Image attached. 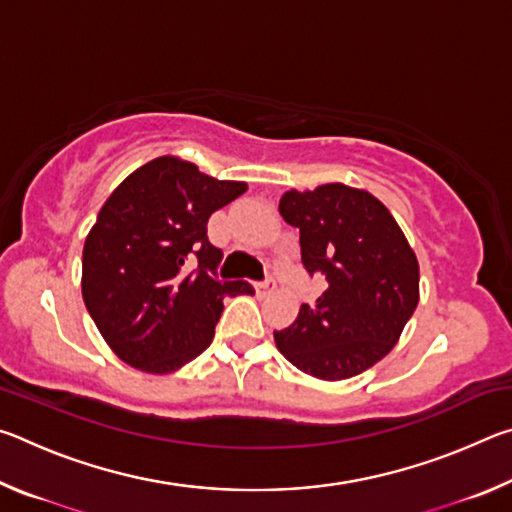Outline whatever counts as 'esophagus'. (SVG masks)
Returning a JSON list of instances; mask_svg holds the SVG:
<instances>
[{
	"mask_svg": "<svg viewBox=\"0 0 512 512\" xmlns=\"http://www.w3.org/2000/svg\"><path fill=\"white\" fill-rule=\"evenodd\" d=\"M275 287H277L275 277H266L264 282H259V284H257V291H259V293H271Z\"/></svg>",
	"mask_w": 512,
	"mask_h": 512,
	"instance_id": "34e87169",
	"label": "esophagus"
}]
</instances>
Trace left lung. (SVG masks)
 <instances>
[{
	"mask_svg": "<svg viewBox=\"0 0 512 512\" xmlns=\"http://www.w3.org/2000/svg\"><path fill=\"white\" fill-rule=\"evenodd\" d=\"M280 214L300 230L302 266L327 287L275 332L277 348L311 377L359 375L393 350L418 307V259L393 214L363 189H291Z\"/></svg>",
	"mask_w": 512,
	"mask_h": 512,
	"instance_id": "left-lung-1",
	"label": "left lung"
}]
</instances>
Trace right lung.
Returning <instances> with one entry per match:
<instances>
[{
	"label": "right lung",
	"instance_id": "add662e5",
	"mask_svg": "<svg viewBox=\"0 0 512 512\" xmlns=\"http://www.w3.org/2000/svg\"><path fill=\"white\" fill-rule=\"evenodd\" d=\"M246 192L173 155L146 162L103 203L83 246V300L121 361L164 375L196 359L214 339L223 298L253 293L246 280H219L223 253L207 219ZM199 266L188 271V259Z\"/></svg>",
	"mask_w": 512,
	"mask_h": 512
}]
</instances>
